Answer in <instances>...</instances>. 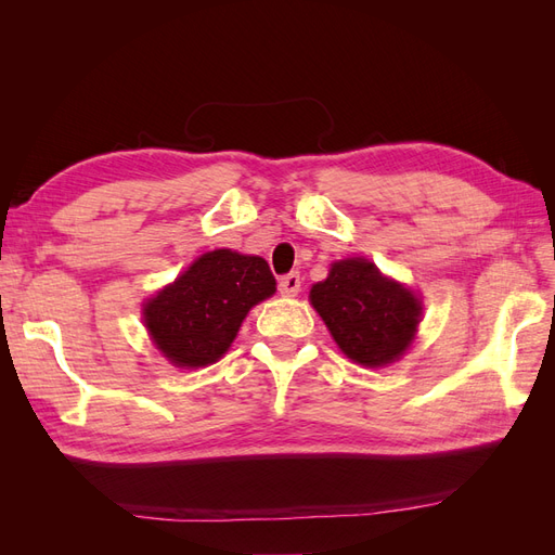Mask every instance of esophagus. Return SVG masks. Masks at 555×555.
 <instances>
[{"label": "esophagus", "mask_w": 555, "mask_h": 555, "mask_svg": "<svg viewBox=\"0 0 555 555\" xmlns=\"http://www.w3.org/2000/svg\"><path fill=\"white\" fill-rule=\"evenodd\" d=\"M278 289L282 296H296L300 292V275L298 273L282 275L278 282Z\"/></svg>", "instance_id": "34e87169"}]
</instances>
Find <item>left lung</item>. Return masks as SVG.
Listing matches in <instances>:
<instances>
[{
  "label": "left lung",
  "mask_w": 555,
  "mask_h": 555,
  "mask_svg": "<svg viewBox=\"0 0 555 555\" xmlns=\"http://www.w3.org/2000/svg\"><path fill=\"white\" fill-rule=\"evenodd\" d=\"M310 300L333 340L363 365L396 361L410 347L422 314L412 292L386 280L365 259L333 263L328 278L310 289Z\"/></svg>",
  "instance_id": "1"
}]
</instances>
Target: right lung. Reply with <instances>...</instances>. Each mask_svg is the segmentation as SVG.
Here are the masks:
<instances>
[{
  "label": "right lung",
  "instance_id": "obj_1",
  "mask_svg": "<svg viewBox=\"0 0 555 555\" xmlns=\"http://www.w3.org/2000/svg\"><path fill=\"white\" fill-rule=\"evenodd\" d=\"M273 294L275 278L261 257L215 249L147 300L145 326L171 363L208 365L231 347L249 308Z\"/></svg>",
  "mask_w": 555,
  "mask_h": 555
}]
</instances>
